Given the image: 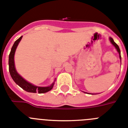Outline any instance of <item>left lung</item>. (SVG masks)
<instances>
[{
	"mask_svg": "<svg viewBox=\"0 0 128 128\" xmlns=\"http://www.w3.org/2000/svg\"><path fill=\"white\" fill-rule=\"evenodd\" d=\"M109 41H110V42L111 43V44H112V46H113L114 47V48H115V49H116L117 52H118V54H119V57H120V60H121L120 50V48H119L118 46V45H117V44H116V43L114 42L113 39H112V38H110V37L109 38ZM84 93H85V92H84Z\"/></svg>",
	"mask_w": 128,
	"mask_h": 128,
	"instance_id": "1",
	"label": "left lung"
}]
</instances>
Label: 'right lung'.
Wrapping results in <instances>:
<instances>
[{"mask_svg": "<svg viewBox=\"0 0 128 128\" xmlns=\"http://www.w3.org/2000/svg\"><path fill=\"white\" fill-rule=\"evenodd\" d=\"M22 36L19 38V39L15 42V43L13 45L11 51L9 54V60H8V65H9V72L12 78L16 84L19 85L21 88H22L24 90L28 92H32V93H36L38 92L39 94H43L46 93L49 91H50L51 89L53 88V86L54 84L56 79H54V81L50 86H38L34 85L33 84L29 82L27 80H26L24 78H22L20 75L18 73L16 69L14 62V55L16 52V49L18 48L20 41L22 39Z\"/></svg>", "mask_w": 128, "mask_h": 128, "instance_id": "right-lung-1", "label": "right lung"}]
</instances>
